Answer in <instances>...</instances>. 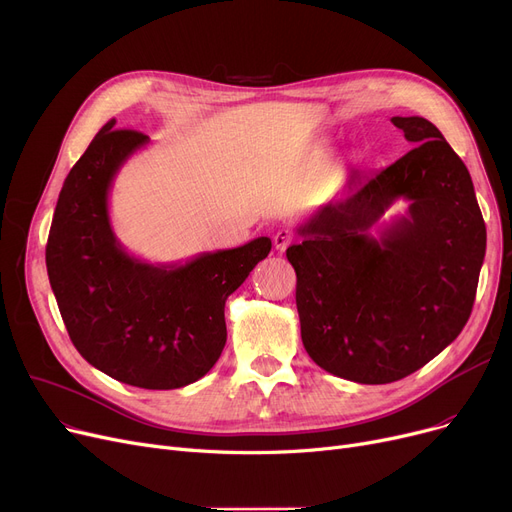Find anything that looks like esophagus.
<instances>
[{
  "mask_svg": "<svg viewBox=\"0 0 512 512\" xmlns=\"http://www.w3.org/2000/svg\"><path fill=\"white\" fill-rule=\"evenodd\" d=\"M293 242V233L289 231V229H279L277 233H275V248L277 250H287V246Z\"/></svg>",
  "mask_w": 512,
  "mask_h": 512,
  "instance_id": "obj_1",
  "label": "esophagus"
}]
</instances>
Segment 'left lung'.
<instances>
[{"label":"left lung","instance_id":"obj_1","mask_svg":"<svg viewBox=\"0 0 512 512\" xmlns=\"http://www.w3.org/2000/svg\"><path fill=\"white\" fill-rule=\"evenodd\" d=\"M390 122L415 146L380 173H353L347 194L320 206L287 248L308 355L359 384L401 380L459 337L486 256L465 163L428 119ZM401 197L408 213L374 236Z\"/></svg>","mask_w":512,"mask_h":512}]
</instances>
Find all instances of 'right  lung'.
Here are the masks:
<instances>
[{"instance_id":"obj_1","label":"right lung","mask_w":512,"mask_h":512,"mask_svg":"<svg viewBox=\"0 0 512 512\" xmlns=\"http://www.w3.org/2000/svg\"><path fill=\"white\" fill-rule=\"evenodd\" d=\"M150 142L136 130H99L68 173L47 239V273L68 335L90 366L148 390L182 388L217 364L225 302L268 256L270 239L188 262L130 256L109 221L117 171Z\"/></svg>"}]
</instances>
